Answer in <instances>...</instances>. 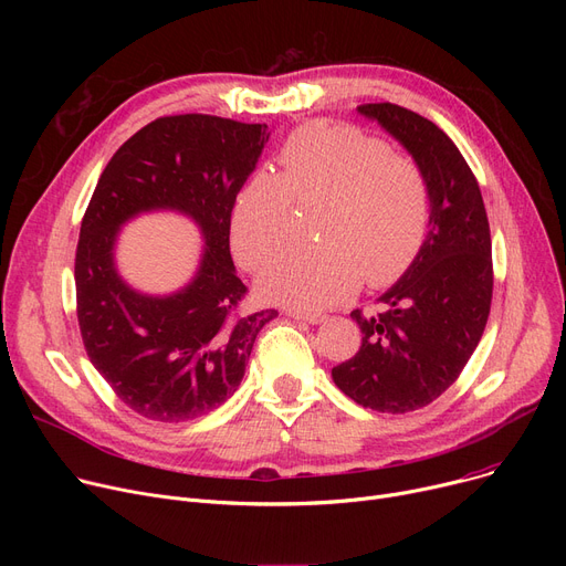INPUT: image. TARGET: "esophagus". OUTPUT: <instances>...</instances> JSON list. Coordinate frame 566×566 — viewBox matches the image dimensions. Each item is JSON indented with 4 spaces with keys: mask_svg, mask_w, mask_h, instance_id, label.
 I'll list each match as a JSON object with an SVG mask.
<instances>
[{
    "mask_svg": "<svg viewBox=\"0 0 566 566\" xmlns=\"http://www.w3.org/2000/svg\"><path fill=\"white\" fill-rule=\"evenodd\" d=\"M289 316H293L295 321H305V323H312V325H318L325 321V314L321 312H303V310H289L286 312Z\"/></svg>",
    "mask_w": 566,
    "mask_h": 566,
    "instance_id": "esophagus-1",
    "label": "esophagus"
}]
</instances>
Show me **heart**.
I'll return each instance as SVG.
<instances>
[{"label":"heart","instance_id":"obj_1","mask_svg":"<svg viewBox=\"0 0 566 566\" xmlns=\"http://www.w3.org/2000/svg\"><path fill=\"white\" fill-rule=\"evenodd\" d=\"M282 176L256 171L235 192L233 254L256 271L289 241L293 201L321 199V245L277 256L259 277L268 301L321 310L360 289L395 282L420 252L429 227L422 167L380 139L344 124L314 122L280 148Z\"/></svg>","mask_w":566,"mask_h":566}]
</instances>
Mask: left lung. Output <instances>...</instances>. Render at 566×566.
<instances>
[{"label": "left lung", "instance_id": "obj_1", "mask_svg": "<svg viewBox=\"0 0 566 566\" xmlns=\"http://www.w3.org/2000/svg\"><path fill=\"white\" fill-rule=\"evenodd\" d=\"M358 112L422 167L429 233L401 280L378 298L382 312H350L363 346L333 369V380L365 408L410 412L450 388L482 339L493 295L489 218L478 178L433 122L392 103Z\"/></svg>", "mask_w": 566, "mask_h": 566}]
</instances>
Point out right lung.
<instances>
[{
    "label": "right lung",
    "instance_id": "1",
    "mask_svg": "<svg viewBox=\"0 0 566 566\" xmlns=\"http://www.w3.org/2000/svg\"><path fill=\"white\" fill-rule=\"evenodd\" d=\"M265 124L211 114L160 116L103 169L75 252L77 323L88 360L146 420L186 422L222 406L241 385L259 331L275 310L241 312L248 286L229 252L235 192L254 171ZM184 212L202 231L196 277L146 296L115 271L117 229L139 212Z\"/></svg>",
    "mask_w": 566,
    "mask_h": 566
}]
</instances>
